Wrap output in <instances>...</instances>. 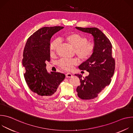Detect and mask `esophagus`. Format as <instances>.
Here are the masks:
<instances>
[{
    "label": "esophagus",
    "mask_w": 133,
    "mask_h": 133,
    "mask_svg": "<svg viewBox=\"0 0 133 133\" xmlns=\"http://www.w3.org/2000/svg\"><path fill=\"white\" fill-rule=\"evenodd\" d=\"M72 75L71 74V73H67V74H66V77H67V78H70V77H72Z\"/></svg>",
    "instance_id": "34e87169"
}]
</instances>
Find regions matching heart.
I'll return each mask as SVG.
<instances>
[{
	"instance_id": "1",
	"label": "heart",
	"mask_w": 133,
	"mask_h": 133,
	"mask_svg": "<svg viewBox=\"0 0 133 133\" xmlns=\"http://www.w3.org/2000/svg\"><path fill=\"white\" fill-rule=\"evenodd\" d=\"M62 39L68 43L70 46L74 48L75 52L78 57L82 60H85L88 58L93 52V46L87 42L86 38L77 33H69L64 35ZM59 45L58 40L52 41L49 45V53L53 55ZM78 62L76 59H68L62 58L58 61V66L63 70L70 71L74 66L77 65Z\"/></svg>"
}]
</instances>
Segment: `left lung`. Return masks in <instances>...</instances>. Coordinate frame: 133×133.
<instances>
[{
  "label": "left lung",
  "mask_w": 133,
  "mask_h": 133,
  "mask_svg": "<svg viewBox=\"0 0 133 133\" xmlns=\"http://www.w3.org/2000/svg\"><path fill=\"white\" fill-rule=\"evenodd\" d=\"M76 28L83 32L91 34L94 37V51L90 57L82 63L79 68L89 72L88 76L75 74L79 78L81 85L77 87L78 96L82 99L89 100L98 95L108 86L114 74L115 59L112 57V45L105 34L97 28Z\"/></svg>",
  "instance_id": "left-lung-1"
}]
</instances>
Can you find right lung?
<instances>
[{
	"mask_svg": "<svg viewBox=\"0 0 133 133\" xmlns=\"http://www.w3.org/2000/svg\"><path fill=\"white\" fill-rule=\"evenodd\" d=\"M64 28L62 26L44 27L35 32L27 41L22 63L24 74L30 89L43 97H52L56 94L65 75L59 72L48 73L46 62L50 61L49 45L54 34Z\"/></svg>",
	"mask_w": 133,
	"mask_h": 133,
	"instance_id": "right-lung-1",
	"label": "right lung"
}]
</instances>
